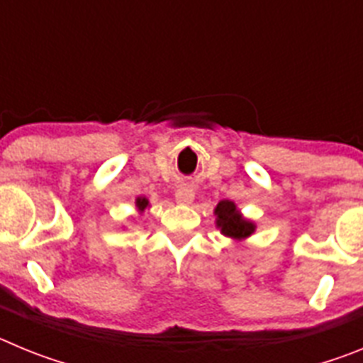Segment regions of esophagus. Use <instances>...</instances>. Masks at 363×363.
<instances>
[{
	"label": "esophagus",
	"mask_w": 363,
	"mask_h": 363,
	"mask_svg": "<svg viewBox=\"0 0 363 363\" xmlns=\"http://www.w3.org/2000/svg\"><path fill=\"white\" fill-rule=\"evenodd\" d=\"M174 198L178 203L189 205V203H192V200H194V191H192L191 185H187V184L179 185L178 191H176V194H174Z\"/></svg>",
	"instance_id": "34e87169"
}]
</instances>
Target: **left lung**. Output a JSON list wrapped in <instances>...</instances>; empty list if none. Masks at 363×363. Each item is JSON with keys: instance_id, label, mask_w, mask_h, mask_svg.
<instances>
[{"instance_id": "left-lung-1", "label": "left lung", "mask_w": 363, "mask_h": 363, "mask_svg": "<svg viewBox=\"0 0 363 363\" xmlns=\"http://www.w3.org/2000/svg\"><path fill=\"white\" fill-rule=\"evenodd\" d=\"M216 214V227L221 230L223 236L227 238H233L236 242H242V240L249 238L252 233H255L256 225L251 220H245L242 216L238 209H236V203L230 200H221L214 209Z\"/></svg>"}]
</instances>
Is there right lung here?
<instances>
[{
    "mask_svg": "<svg viewBox=\"0 0 363 363\" xmlns=\"http://www.w3.org/2000/svg\"><path fill=\"white\" fill-rule=\"evenodd\" d=\"M136 207H138V211H140V213H143V211L149 207V200H147V198H138Z\"/></svg>",
    "mask_w": 363,
    "mask_h": 363,
    "instance_id": "1",
    "label": "right lung"
}]
</instances>
